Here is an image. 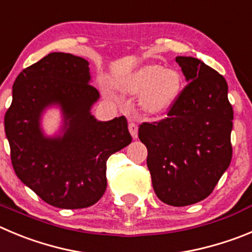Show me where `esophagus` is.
<instances>
[{
	"label": "esophagus",
	"instance_id": "esophagus-1",
	"mask_svg": "<svg viewBox=\"0 0 252 252\" xmlns=\"http://www.w3.org/2000/svg\"><path fill=\"white\" fill-rule=\"evenodd\" d=\"M128 130H130V133L132 135L133 138H137V132H138L137 122H135L133 120H130V122H128Z\"/></svg>",
	"mask_w": 252,
	"mask_h": 252
}]
</instances>
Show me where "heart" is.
Wrapping results in <instances>:
<instances>
[{"label":"heart","mask_w":252,"mask_h":252,"mask_svg":"<svg viewBox=\"0 0 252 252\" xmlns=\"http://www.w3.org/2000/svg\"><path fill=\"white\" fill-rule=\"evenodd\" d=\"M128 92L144 91L140 103L150 115L163 114L175 103L181 91L182 80L177 71L158 64L144 66L125 82Z\"/></svg>","instance_id":"obj_1"}]
</instances>
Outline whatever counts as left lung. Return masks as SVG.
I'll return each instance as SVG.
<instances>
[{"label": "left lung", "instance_id": "8db88e82", "mask_svg": "<svg viewBox=\"0 0 252 252\" xmlns=\"http://www.w3.org/2000/svg\"><path fill=\"white\" fill-rule=\"evenodd\" d=\"M189 84L160 121L142 122L155 193L171 206H188L214 191L232 158L234 111L222 75L195 57L177 56Z\"/></svg>", "mask_w": 252, "mask_h": 252}]
</instances>
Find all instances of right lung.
I'll return each mask as SVG.
<instances>
[{
  "mask_svg": "<svg viewBox=\"0 0 252 252\" xmlns=\"http://www.w3.org/2000/svg\"><path fill=\"white\" fill-rule=\"evenodd\" d=\"M89 71L82 57L48 54L17 76L4 115L16 175L60 209L96 204L107 188L108 158L132 141L125 116L100 122L90 114L98 91L89 84ZM51 103H60L68 120L63 138L46 139L39 131L40 112Z\"/></svg>",
  "mask_w": 252,
  "mask_h": 252,
  "instance_id": "right-lung-1",
  "label": "right lung"
}]
</instances>
